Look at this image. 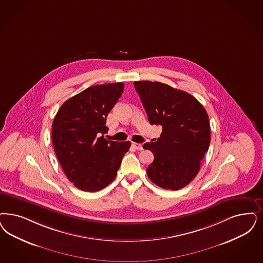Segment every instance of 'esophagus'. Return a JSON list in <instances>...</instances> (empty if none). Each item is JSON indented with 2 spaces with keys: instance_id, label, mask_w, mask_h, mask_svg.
Here are the masks:
<instances>
[{
  "instance_id": "obj_1",
  "label": "esophagus",
  "mask_w": 263,
  "mask_h": 263,
  "mask_svg": "<svg viewBox=\"0 0 263 263\" xmlns=\"http://www.w3.org/2000/svg\"><path fill=\"white\" fill-rule=\"evenodd\" d=\"M133 146L138 149V151H141L143 148V145L142 144H138V143H133Z\"/></svg>"
}]
</instances>
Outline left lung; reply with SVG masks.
Masks as SVG:
<instances>
[{
  "label": "left lung",
  "mask_w": 263,
  "mask_h": 263,
  "mask_svg": "<svg viewBox=\"0 0 263 263\" xmlns=\"http://www.w3.org/2000/svg\"><path fill=\"white\" fill-rule=\"evenodd\" d=\"M151 124L162 126L160 137L144 148L154 154L146 168L156 185L179 191L199 172L211 132L206 109L187 92L158 82H134Z\"/></svg>",
  "instance_id": "1"
}]
</instances>
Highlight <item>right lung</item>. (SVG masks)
<instances>
[{"label": "right lung", "instance_id": "add662e5", "mask_svg": "<svg viewBox=\"0 0 263 263\" xmlns=\"http://www.w3.org/2000/svg\"><path fill=\"white\" fill-rule=\"evenodd\" d=\"M124 83L94 85L67 100L55 116L52 144L65 175L79 190L95 192L116 178L131 145L104 138L106 120Z\"/></svg>", "mask_w": 263, "mask_h": 263}]
</instances>
